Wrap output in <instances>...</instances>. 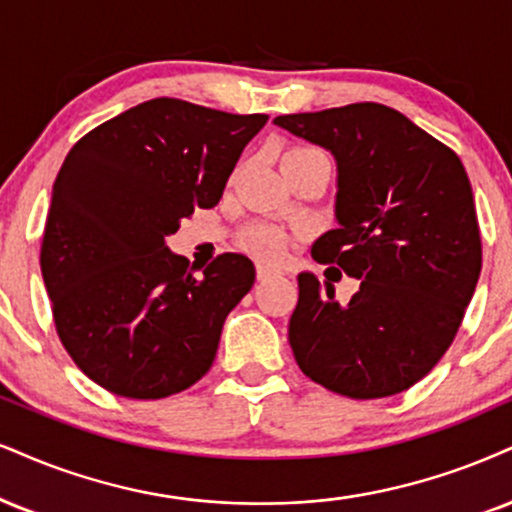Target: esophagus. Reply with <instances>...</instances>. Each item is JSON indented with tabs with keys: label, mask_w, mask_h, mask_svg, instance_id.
Wrapping results in <instances>:
<instances>
[{
	"label": "esophagus",
	"mask_w": 512,
	"mask_h": 512,
	"mask_svg": "<svg viewBox=\"0 0 512 512\" xmlns=\"http://www.w3.org/2000/svg\"><path fill=\"white\" fill-rule=\"evenodd\" d=\"M277 275V270L275 268H268V266H256V277L261 282H266V280H270V277H275Z\"/></svg>",
	"instance_id": "esophagus-1"
}]
</instances>
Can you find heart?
<instances>
[{"label": "heart", "instance_id": "b5f03b06", "mask_svg": "<svg viewBox=\"0 0 512 512\" xmlns=\"http://www.w3.org/2000/svg\"><path fill=\"white\" fill-rule=\"evenodd\" d=\"M301 149H308V147H294V149H289L287 154H292V151H301ZM242 246L249 251V254L263 258V261L275 263V261H282V258L287 256L289 235L282 230L280 225L256 223V225H251L249 230H244Z\"/></svg>", "mask_w": 512, "mask_h": 512}]
</instances>
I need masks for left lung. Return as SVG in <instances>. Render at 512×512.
<instances>
[{"label": "left lung", "instance_id": "1", "mask_svg": "<svg viewBox=\"0 0 512 512\" xmlns=\"http://www.w3.org/2000/svg\"><path fill=\"white\" fill-rule=\"evenodd\" d=\"M275 123L337 159L339 227L315 239L311 254L361 280L339 306L330 282L323 292L318 277L299 275L289 318L296 363L349 399L406 391L453 344L482 270L468 173L456 151L384 104Z\"/></svg>", "mask_w": 512, "mask_h": 512}]
</instances>
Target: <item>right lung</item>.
I'll return each instance as SVG.
<instances>
[{
    "label": "right lung",
    "mask_w": 512,
    "mask_h": 512,
    "mask_svg": "<svg viewBox=\"0 0 512 512\" xmlns=\"http://www.w3.org/2000/svg\"><path fill=\"white\" fill-rule=\"evenodd\" d=\"M266 113L149 99L87 132L56 175L40 268L56 334L111 394L166 399L216 358L227 313L254 287V263L220 254L194 277L166 237L211 208Z\"/></svg>",
    "instance_id": "right-lung-1"
}]
</instances>
